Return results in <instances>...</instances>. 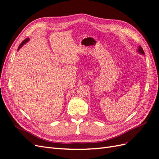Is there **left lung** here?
Masks as SVG:
<instances>
[{
    "mask_svg": "<svg viewBox=\"0 0 159 159\" xmlns=\"http://www.w3.org/2000/svg\"><path fill=\"white\" fill-rule=\"evenodd\" d=\"M137 52H138L139 53H140V54H145V52H144V51H143V50L141 46H139V49H138Z\"/></svg>",
    "mask_w": 159,
    "mask_h": 159,
    "instance_id": "left-lung-1",
    "label": "left lung"
}]
</instances>
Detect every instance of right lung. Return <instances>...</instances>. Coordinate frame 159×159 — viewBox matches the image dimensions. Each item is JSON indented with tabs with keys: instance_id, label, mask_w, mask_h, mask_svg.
<instances>
[{
	"instance_id": "1",
	"label": "right lung",
	"mask_w": 159,
	"mask_h": 159,
	"mask_svg": "<svg viewBox=\"0 0 159 159\" xmlns=\"http://www.w3.org/2000/svg\"><path fill=\"white\" fill-rule=\"evenodd\" d=\"M28 40H29V38H26V39L25 40H24V41H22V43H21V44H20V46H19V47H18V50H19V49H20V48L24 45V44H26V43L28 41Z\"/></svg>"
}]
</instances>
